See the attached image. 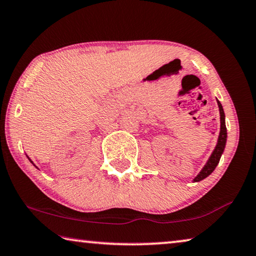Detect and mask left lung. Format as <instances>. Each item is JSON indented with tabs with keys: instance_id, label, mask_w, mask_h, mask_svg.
Masks as SVG:
<instances>
[{
	"instance_id": "left-lung-1",
	"label": "left lung",
	"mask_w": 256,
	"mask_h": 256,
	"mask_svg": "<svg viewBox=\"0 0 256 256\" xmlns=\"http://www.w3.org/2000/svg\"><path fill=\"white\" fill-rule=\"evenodd\" d=\"M218 110H220V120H221L220 136H218L216 149H214L212 155H210V157L208 158V163H206V165L202 168L200 174H198V176L194 179V182H198L202 179H205V178H208L210 174L216 170V165L218 164V162H220L223 150H224V147H226V122H224L226 116H224V112H223L222 104H220V101L218 100Z\"/></svg>"
}]
</instances>
